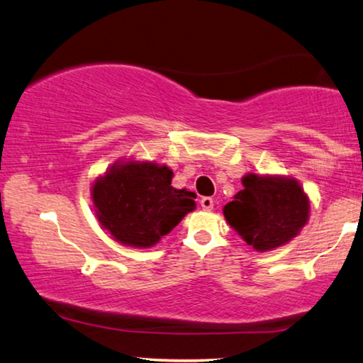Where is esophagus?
<instances>
[{"instance_id":"1","label":"esophagus","mask_w":363,"mask_h":363,"mask_svg":"<svg viewBox=\"0 0 363 363\" xmlns=\"http://www.w3.org/2000/svg\"><path fill=\"white\" fill-rule=\"evenodd\" d=\"M201 207L203 208V211H212L213 208V201L211 197H202L201 199Z\"/></svg>"}]
</instances>
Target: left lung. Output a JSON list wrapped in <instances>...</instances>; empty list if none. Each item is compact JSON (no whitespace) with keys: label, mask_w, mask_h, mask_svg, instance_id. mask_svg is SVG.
I'll list each match as a JSON object with an SVG mask.
<instances>
[{"label":"left lung","mask_w":363,"mask_h":363,"mask_svg":"<svg viewBox=\"0 0 363 363\" xmlns=\"http://www.w3.org/2000/svg\"><path fill=\"white\" fill-rule=\"evenodd\" d=\"M242 186L223 207V217L257 252H272L289 243L308 223L309 196L294 177L248 172Z\"/></svg>","instance_id":"obj_1"}]
</instances>
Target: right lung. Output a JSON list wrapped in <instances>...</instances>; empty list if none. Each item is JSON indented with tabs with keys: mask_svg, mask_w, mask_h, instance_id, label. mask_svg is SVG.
Returning a JSON list of instances; mask_svg holds the SVG:
<instances>
[{
	"mask_svg": "<svg viewBox=\"0 0 363 363\" xmlns=\"http://www.w3.org/2000/svg\"><path fill=\"white\" fill-rule=\"evenodd\" d=\"M166 164L123 157L96 177L90 194L100 227L126 247L150 248L196 208V194L171 186Z\"/></svg>",
	"mask_w": 363,
	"mask_h": 363,
	"instance_id": "obj_1",
	"label": "right lung"
}]
</instances>
